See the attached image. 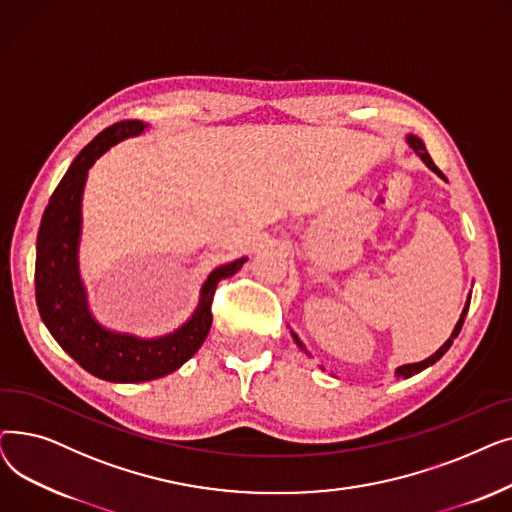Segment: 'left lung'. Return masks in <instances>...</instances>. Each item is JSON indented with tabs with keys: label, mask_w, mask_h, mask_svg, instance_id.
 <instances>
[{
	"label": "left lung",
	"mask_w": 512,
	"mask_h": 512,
	"mask_svg": "<svg viewBox=\"0 0 512 512\" xmlns=\"http://www.w3.org/2000/svg\"><path fill=\"white\" fill-rule=\"evenodd\" d=\"M407 143L411 145V149L425 161V166L429 168V170H434L440 178H444L446 180V176L438 170V166L434 164V161H432V157H429V153L425 151V145H423V141L419 139V137H413V134H409V137H407ZM469 301H471V294H469V299H467V305H465V309H463V313H461V319L459 321H456V326H454V330H452V334H450V338L438 348V351L432 355V357H429V359H425V361H419V363H411V365H402V367H398L396 369V375H398V378H411V375H415V373H419V371H423V369H427L429 365H434L436 361H440L444 355H446V351H448V348L452 346V342H454V338L456 336H459V332H461V328H463V321H465V317H467V311H469ZM294 336V340H297V344L303 348V344H301V340L297 338V334H292Z\"/></svg>",
	"instance_id": "obj_1"
}]
</instances>
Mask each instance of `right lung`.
I'll return each instance as SVG.
<instances>
[{
  "label": "right lung",
  "mask_w": 512,
  "mask_h": 512,
  "mask_svg": "<svg viewBox=\"0 0 512 512\" xmlns=\"http://www.w3.org/2000/svg\"><path fill=\"white\" fill-rule=\"evenodd\" d=\"M141 120H122L103 132L76 155L66 176L53 191L37 236L35 294L43 324L64 351L91 375L116 384H137L164 378L191 359L211 328V303L218 282L234 276L247 257L215 267L201 288L193 317L176 332L159 338H137L101 328L91 317L87 294L78 276L80 201L87 172L112 145L137 137Z\"/></svg>",
  "instance_id": "1"
}]
</instances>
